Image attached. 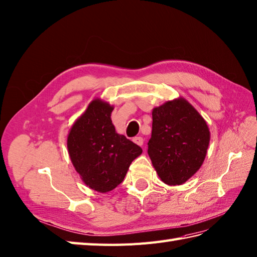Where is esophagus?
Returning a JSON list of instances; mask_svg holds the SVG:
<instances>
[{
	"label": "esophagus",
	"mask_w": 257,
	"mask_h": 257,
	"mask_svg": "<svg viewBox=\"0 0 257 257\" xmlns=\"http://www.w3.org/2000/svg\"><path fill=\"white\" fill-rule=\"evenodd\" d=\"M133 140H134V142L136 143V145H138V146H140V147L143 146V139H142V137H135V138H134Z\"/></svg>",
	"instance_id": "esophagus-1"
}]
</instances>
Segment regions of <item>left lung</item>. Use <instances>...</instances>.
<instances>
[{
    "instance_id": "obj_1",
    "label": "left lung",
    "mask_w": 257,
    "mask_h": 257,
    "mask_svg": "<svg viewBox=\"0 0 257 257\" xmlns=\"http://www.w3.org/2000/svg\"><path fill=\"white\" fill-rule=\"evenodd\" d=\"M210 133L199 112L184 98L166 101L152 111L148 154L168 185H181L200 169Z\"/></svg>"
}]
</instances>
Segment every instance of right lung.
<instances>
[{
	"label": "right lung",
	"instance_id": "obj_1",
	"mask_svg": "<svg viewBox=\"0 0 257 257\" xmlns=\"http://www.w3.org/2000/svg\"><path fill=\"white\" fill-rule=\"evenodd\" d=\"M114 107L94 99L68 136V149L76 172L89 188L106 193L120 184L131 162L142 149L122 135L111 122Z\"/></svg>",
	"mask_w": 257,
	"mask_h": 257
}]
</instances>
